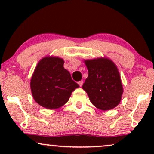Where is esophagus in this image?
I'll return each mask as SVG.
<instances>
[{"mask_svg": "<svg viewBox=\"0 0 154 154\" xmlns=\"http://www.w3.org/2000/svg\"><path fill=\"white\" fill-rule=\"evenodd\" d=\"M83 81H81L79 82V85L81 86V87L82 85H83Z\"/></svg>", "mask_w": 154, "mask_h": 154, "instance_id": "obj_1", "label": "esophagus"}]
</instances>
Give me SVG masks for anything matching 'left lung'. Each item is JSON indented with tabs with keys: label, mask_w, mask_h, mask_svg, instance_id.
<instances>
[{
	"label": "left lung",
	"mask_w": 154,
	"mask_h": 154,
	"mask_svg": "<svg viewBox=\"0 0 154 154\" xmlns=\"http://www.w3.org/2000/svg\"><path fill=\"white\" fill-rule=\"evenodd\" d=\"M88 77L83 85L90 102L103 111L115 108L121 100L123 89L116 66L107 58L85 60Z\"/></svg>",
	"instance_id": "8db88e82"
}]
</instances>
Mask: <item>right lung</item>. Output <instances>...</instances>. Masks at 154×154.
Masks as SVG:
<instances>
[{"label":"right lung","mask_w":154,"mask_h":154,"mask_svg":"<svg viewBox=\"0 0 154 154\" xmlns=\"http://www.w3.org/2000/svg\"><path fill=\"white\" fill-rule=\"evenodd\" d=\"M64 60L57 57H45L38 63L31 79L33 97L39 105L55 109L68 102L79 84L64 68Z\"/></svg>","instance_id":"add662e5"}]
</instances>
